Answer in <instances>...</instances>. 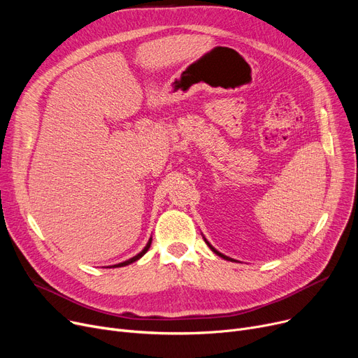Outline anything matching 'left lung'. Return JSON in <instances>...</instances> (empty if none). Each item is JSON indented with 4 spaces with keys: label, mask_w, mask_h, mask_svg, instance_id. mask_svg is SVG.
I'll use <instances>...</instances> for the list:
<instances>
[{
    "label": "left lung",
    "mask_w": 358,
    "mask_h": 358,
    "mask_svg": "<svg viewBox=\"0 0 358 358\" xmlns=\"http://www.w3.org/2000/svg\"><path fill=\"white\" fill-rule=\"evenodd\" d=\"M206 243H208V245H209V247H210V250H212V251H213V252H215V254H217V255H219V257H222V258H224V259H228V261H234V259H232V258H229V257H227V255H223V254H220V252H219V251H216V250H215V248H213V247H212V245H210V243H209V242H208V241H206Z\"/></svg>",
    "instance_id": "1"
}]
</instances>
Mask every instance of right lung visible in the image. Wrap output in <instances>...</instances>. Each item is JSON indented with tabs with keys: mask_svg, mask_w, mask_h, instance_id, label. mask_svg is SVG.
Here are the masks:
<instances>
[{
	"mask_svg": "<svg viewBox=\"0 0 358 358\" xmlns=\"http://www.w3.org/2000/svg\"><path fill=\"white\" fill-rule=\"evenodd\" d=\"M150 242H152V239H149V242L146 243V247L142 250V252H139L138 255H135L134 258H130V259H127V261H124V262H120V264H116V266H113V267H124V266H127V264H131V262H135L136 259H139L148 250H149V247H150Z\"/></svg>",
	"mask_w": 358,
	"mask_h": 358,
	"instance_id": "right-lung-1",
	"label": "right lung"
}]
</instances>
